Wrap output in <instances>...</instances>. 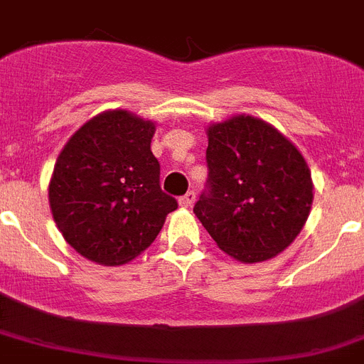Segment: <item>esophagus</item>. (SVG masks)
Wrapping results in <instances>:
<instances>
[{"label":"esophagus","mask_w":364,"mask_h":364,"mask_svg":"<svg viewBox=\"0 0 364 364\" xmlns=\"http://www.w3.org/2000/svg\"><path fill=\"white\" fill-rule=\"evenodd\" d=\"M196 201V194L194 192H186L185 196H181V198H179V207H183V208H188V207H192V203H194Z\"/></svg>","instance_id":"obj_1"}]
</instances>
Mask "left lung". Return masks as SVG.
<instances>
[{"mask_svg":"<svg viewBox=\"0 0 364 364\" xmlns=\"http://www.w3.org/2000/svg\"><path fill=\"white\" fill-rule=\"evenodd\" d=\"M207 137V192L194 214L229 257L271 260L291 245L311 210L304 156L273 124L245 113L213 122Z\"/></svg>","mask_w":364,"mask_h":364,"instance_id":"8db88e82","label":"left lung"}]
</instances>
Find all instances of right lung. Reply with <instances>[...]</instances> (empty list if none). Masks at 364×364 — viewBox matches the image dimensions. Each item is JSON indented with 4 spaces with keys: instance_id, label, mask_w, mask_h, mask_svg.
Listing matches in <instances>:
<instances>
[{
    "instance_id": "1",
    "label": "right lung",
    "mask_w": 364,
    "mask_h": 364,
    "mask_svg": "<svg viewBox=\"0 0 364 364\" xmlns=\"http://www.w3.org/2000/svg\"><path fill=\"white\" fill-rule=\"evenodd\" d=\"M156 122L126 109L95 115L71 135L49 181L56 227L78 255L122 265L146 251L178 201L159 186Z\"/></svg>"
}]
</instances>
